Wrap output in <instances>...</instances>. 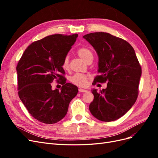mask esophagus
<instances>
[{
    "mask_svg": "<svg viewBox=\"0 0 158 158\" xmlns=\"http://www.w3.org/2000/svg\"><path fill=\"white\" fill-rule=\"evenodd\" d=\"M78 91H79V92H88V90L84 89H82V88H80L78 89Z\"/></svg>",
    "mask_w": 158,
    "mask_h": 158,
    "instance_id": "34e87169",
    "label": "esophagus"
}]
</instances>
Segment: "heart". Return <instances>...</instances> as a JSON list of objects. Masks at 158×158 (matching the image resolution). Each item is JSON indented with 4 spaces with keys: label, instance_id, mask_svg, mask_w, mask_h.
I'll return each instance as SVG.
<instances>
[{
    "label": "heart",
    "instance_id": "obj_1",
    "mask_svg": "<svg viewBox=\"0 0 158 158\" xmlns=\"http://www.w3.org/2000/svg\"><path fill=\"white\" fill-rule=\"evenodd\" d=\"M77 55L82 58L84 61L88 63H92L94 59V54L93 52L90 49L86 47H82L79 48L77 51H76ZM70 65H69V59L68 56H65L63 63H62V68L65 70H68L69 69ZM89 78V76L87 74H80V73H76L72 76L70 78V81L72 83L78 85V86L84 87L86 85L88 80Z\"/></svg>",
    "mask_w": 158,
    "mask_h": 158
}]
</instances>
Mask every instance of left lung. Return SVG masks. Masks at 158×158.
<instances>
[{"label": "left lung", "instance_id": "left-lung-1", "mask_svg": "<svg viewBox=\"0 0 158 158\" xmlns=\"http://www.w3.org/2000/svg\"><path fill=\"white\" fill-rule=\"evenodd\" d=\"M97 51L99 74L94 84H107V88L94 95L89 111L98 120L115 121L123 116L136 102L142 74L141 66L131 45L120 37L106 32L83 36Z\"/></svg>", "mask_w": 158, "mask_h": 158}]
</instances>
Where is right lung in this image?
<instances>
[{
  "label": "right lung",
  "instance_id": "right-lung-1",
  "mask_svg": "<svg viewBox=\"0 0 158 158\" xmlns=\"http://www.w3.org/2000/svg\"><path fill=\"white\" fill-rule=\"evenodd\" d=\"M78 37L54 34L34 41L23 52L16 66L18 94L31 115L40 122L53 124L67 113L78 94L76 85L66 83L62 63ZM54 80L63 85L52 90Z\"/></svg>",
  "mask_w": 158,
  "mask_h": 158
}]
</instances>
